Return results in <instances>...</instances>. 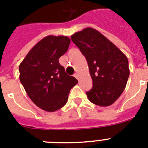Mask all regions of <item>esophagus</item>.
<instances>
[{
    "instance_id": "34e87169",
    "label": "esophagus",
    "mask_w": 148,
    "mask_h": 148,
    "mask_svg": "<svg viewBox=\"0 0 148 148\" xmlns=\"http://www.w3.org/2000/svg\"><path fill=\"white\" fill-rule=\"evenodd\" d=\"M74 76L75 77V78H77V79H78V73H75V74H74Z\"/></svg>"
}]
</instances>
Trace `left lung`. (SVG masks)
I'll return each instance as SVG.
<instances>
[{
	"mask_svg": "<svg viewBox=\"0 0 148 148\" xmlns=\"http://www.w3.org/2000/svg\"><path fill=\"white\" fill-rule=\"evenodd\" d=\"M71 39L88 64L93 84L86 92L88 99L101 107L113 104L125 90L130 75L126 56L93 28L75 32Z\"/></svg>",
	"mask_w": 148,
	"mask_h": 148,
	"instance_id": "obj_1",
	"label": "left lung"
}]
</instances>
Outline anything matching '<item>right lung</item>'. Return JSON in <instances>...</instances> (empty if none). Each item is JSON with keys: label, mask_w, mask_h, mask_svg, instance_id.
Here are the masks:
<instances>
[{"label": "right lung", "mask_w": 148, "mask_h": 148, "mask_svg": "<svg viewBox=\"0 0 148 148\" xmlns=\"http://www.w3.org/2000/svg\"><path fill=\"white\" fill-rule=\"evenodd\" d=\"M70 44L66 36L48 35L30 49L19 66V78L26 92L34 104L47 112L63 108L78 83L58 61Z\"/></svg>", "instance_id": "obj_1"}]
</instances>
